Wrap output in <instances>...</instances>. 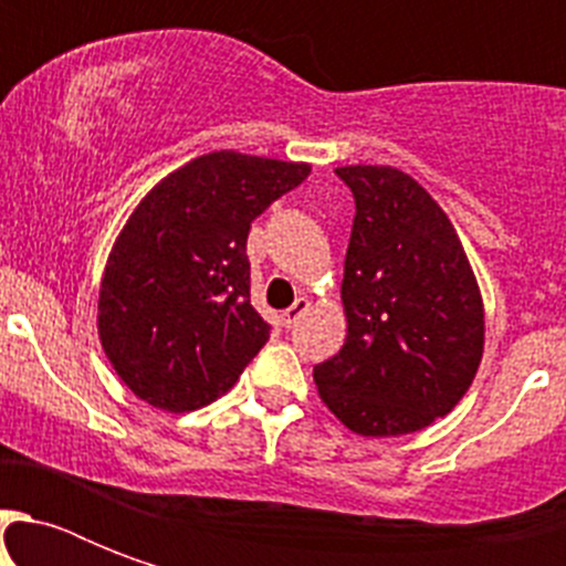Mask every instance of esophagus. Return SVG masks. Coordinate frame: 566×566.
Here are the masks:
<instances>
[{
  "instance_id": "obj_1",
  "label": "esophagus",
  "mask_w": 566,
  "mask_h": 566,
  "mask_svg": "<svg viewBox=\"0 0 566 566\" xmlns=\"http://www.w3.org/2000/svg\"><path fill=\"white\" fill-rule=\"evenodd\" d=\"M308 305H311V302L305 300V296H300V300L293 302L291 308H287V311H284V314H282L284 328H293V326H296V323H300L302 314H305V311H308Z\"/></svg>"
}]
</instances>
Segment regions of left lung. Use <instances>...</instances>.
<instances>
[{
	"mask_svg": "<svg viewBox=\"0 0 566 566\" xmlns=\"http://www.w3.org/2000/svg\"><path fill=\"white\" fill-rule=\"evenodd\" d=\"M355 220L344 264L346 340L314 367L323 402L364 438L426 429L473 385L479 284L440 205L394 167H340Z\"/></svg>",
	"mask_w": 566,
	"mask_h": 566,
	"instance_id": "1",
	"label": "left lung"
}]
</instances>
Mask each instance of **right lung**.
Instances as JSON below:
<instances>
[{
	"label": "right lung",
	"mask_w": 566,
	"mask_h": 566,
	"mask_svg": "<svg viewBox=\"0 0 566 566\" xmlns=\"http://www.w3.org/2000/svg\"><path fill=\"white\" fill-rule=\"evenodd\" d=\"M308 172V164L211 153L137 205L105 266L99 337L140 399L196 411L261 353L273 326L249 302V229Z\"/></svg>",
	"instance_id": "right-lung-1"
}]
</instances>
